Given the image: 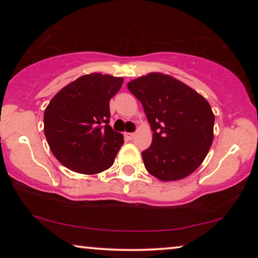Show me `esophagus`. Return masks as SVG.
Instances as JSON below:
<instances>
[{
	"instance_id": "obj_1",
	"label": "esophagus",
	"mask_w": 258,
	"mask_h": 258,
	"mask_svg": "<svg viewBox=\"0 0 258 258\" xmlns=\"http://www.w3.org/2000/svg\"><path fill=\"white\" fill-rule=\"evenodd\" d=\"M134 137H135V134H134V133H126L125 134V139L126 140L132 141V140H134Z\"/></svg>"
}]
</instances>
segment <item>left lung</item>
I'll use <instances>...</instances> for the list:
<instances>
[{"mask_svg":"<svg viewBox=\"0 0 258 258\" xmlns=\"http://www.w3.org/2000/svg\"><path fill=\"white\" fill-rule=\"evenodd\" d=\"M143 105L153 143L142 151L144 167L161 181H177L196 170L214 140L210 104L174 77L151 73L126 84Z\"/></svg>","mask_w":258,"mask_h":258,"instance_id":"left-lung-1","label":"left lung"}]
</instances>
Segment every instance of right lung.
Listing matches in <instances>:
<instances>
[{
    "label": "right lung",
    "mask_w": 258,
    "mask_h": 258,
    "mask_svg": "<svg viewBox=\"0 0 258 258\" xmlns=\"http://www.w3.org/2000/svg\"><path fill=\"white\" fill-rule=\"evenodd\" d=\"M122 84V77L94 73L79 77L51 98L44 110V135L59 163L86 175L114 164L124 141L109 125V102Z\"/></svg>",
    "instance_id": "add662e5"
}]
</instances>
